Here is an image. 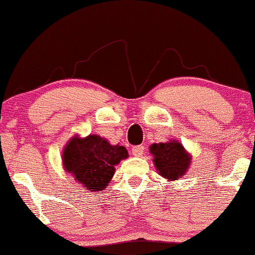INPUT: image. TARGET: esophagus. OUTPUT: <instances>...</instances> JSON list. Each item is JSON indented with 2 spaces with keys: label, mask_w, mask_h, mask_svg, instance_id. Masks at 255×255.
<instances>
[{
  "label": "esophagus",
  "mask_w": 255,
  "mask_h": 255,
  "mask_svg": "<svg viewBox=\"0 0 255 255\" xmlns=\"http://www.w3.org/2000/svg\"><path fill=\"white\" fill-rule=\"evenodd\" d=\"M131 151L135 156H141L144 151V147L143 146H134L131 148Z\"/></svg>",
  "instance_id": "1"
}]
</instances>
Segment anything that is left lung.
<instances>
[{
	"label": "left lung",
	"mask_w": 255,
	"mask_h": 255,
	"mask_svg": "<svg viewBox=\"0 0 255 255\" xmlns=\"http://www.w3.org/2000/svg\"><path fill=\"white\" fill-rule=\"evenodd\" d=\"M149 153L153 155V163L159 175L167 179L168 182L181 179L192 161L191 154L180 141L174 138L168 142L150 144Z\"/></svg>",
	"instance_id": "1"
}]
</instances>
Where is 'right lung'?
Returning <instances> with one entry per match:
<instances>
[{
    "instance_id": "1",
    "label": "right lung",
    "mask_w": 255,
    "mask_h": 255,
    "mask_svg": "<svg viewBox=\"0 0 255 255\" xmlns=\"http://www.w3.org/2000/svg\"><path fill=\"white\" fill-rule=\"evenodd\" d=\"M128 150L120 144H111L107 138L89 134L74 135L62 150V165L82 187L90 192L107 188L115 173V166L127 159Z\"/></svg>"
}]
</instances>
